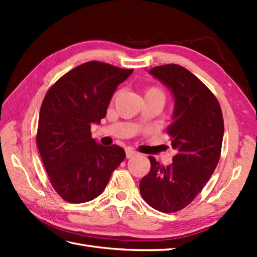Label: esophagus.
<instances>
[{"label": "esophagus", "mask_w": 257, "mask_h": 257, "mask_svg": "<svg viewBox=\"0 0 257 257\" xmlns=\"http://www.w3.org/2000/svg\"><path fill=\"white\" fill-rule=\"evenodd\" d=\"M137 155V152H136L135 150H133V149H130V148H128V149H125V157L128 158H133L134 156H136Z\"/></svg>", "instance_id": "34e87169"}]
</instances>
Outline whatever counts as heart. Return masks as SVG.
Listing matches in <instances>:
<instances>
[{"instance_id": "b5f03b06", "label": "heart", "mask_w": 257, "mask_h": 257, "mask_svg": "<svg viewBox=\"0 0 257 257\" xmlns=\"http://www.w3.org/2000/svg\"><path fill=\"white\" fill-rule=\"evenodd\" d=\"M119 95V90L114 91V94L112 96V100ZM145 98H155V99L160 100L162 103L166 101V91L163 88L159 86H149L147 87L146 90H145Z\"/></svg>"}]
</instances>
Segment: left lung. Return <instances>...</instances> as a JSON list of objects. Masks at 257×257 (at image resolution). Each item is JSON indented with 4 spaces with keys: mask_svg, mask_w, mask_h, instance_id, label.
Returning a JSON list of instances; mask_svg holds the SVG:
<instances>
[{
    "mask_svg": "<svg viewBox=\"0 0 257 257\" xmlns=\"http://www.w3.org/2000/svg\"><path fill=\"white\" fill-rule=\"evenodd\" d=\"M150 74L168 86L176 99L173 122L167 133L177 154L166 167L149 156L150 171L139 188L151 207L173 213L189 205L214 172L224 121L214 94L187 68L167 64L154 67Z\"/></svg>",
    "mask_w": 257,
    "mask_h": 257,
    "instance_id": "left-lung-1",
    "label": "left lung"
}]
</instances>
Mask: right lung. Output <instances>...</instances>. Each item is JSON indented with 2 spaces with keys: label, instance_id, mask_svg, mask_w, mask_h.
I'll return each instance as SVG.
<instances>
[{
  "label": "right lung",
  "instance_id": "obj_1",
  "mask_svg": "<svg viewBox=\"0 0 257 257\" xmlns=\"http://www.w3.org/2000/svg\"><path fill=\"white\" fill-rule=\"evenodd\" d=\"M133 70L87 62L63 75L46 92L36 145L54 190L69 203L97 198L125 158L121 147L97 144L90 127L106 117L117 86Z\"/></svg>",
  "mask_w": 257,
  "mask_h": 257
}]
</instances>
